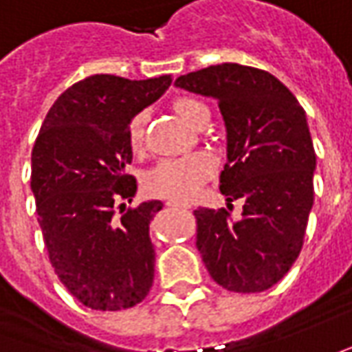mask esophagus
Listing matches in <instances>:
<instances>
[{"mask_svg":"<svg viewBox=\"0 0 352 352\" xmlns=\"http://www.w3.org/2000/svg\"><path fill=\"white\" fill-rule=\"evenodd\" d=\"M167 206L169 208H185V206H181V204H177V202H167Z\"/></svg>","mask_w":352,"mask_h":352,"instance_id":"obj_1","label":"esophagus"}]
</instances>
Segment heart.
Segmentation results:
<instances>
[{
	"label": "heart",
	"mask_w": 352,
	"mask_h": 352,
	"mask_svg": "<svg viewBox=\"0 0 352 352\" xmlns=\"http://www.w3.org/2000/svg\"><path fill=\"white\" fill-rule=\"evenodd\" d=\"M173 107L177 116L188 125H195L198 117L208 111L206 104L195 98H179ZM146 123H148V113L138 111L126 125V144L135 154L142 152L144 148ZM212 171H214V160L202 152L183 157H169L148 171L144 188L150 195L162 196L173 202H188L198 195L200 186L212 175Z\"/></svg>",
	"instance_id": "b5f03b06"
}]
</instances>
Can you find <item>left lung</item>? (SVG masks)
<instances>
[{"instance_id":"left-lung-1","label":"left lung","mask_w":352,"mask_h":352,"mask_svg":"<svg viewBox=\"0 0 352 352\" xmlns=\"http://www.w3.org/2000/svg\"><path fill=\"white\" fill-rule=\"evenodd\" d=\"M175 85L217 100L227 133L219 190L227 207L245 200L241 220H231L226 208L196 210V248L217 285L266 291L295 264L314 202L316 154L307 113L283 82L254 67L212 65Z\"/></svg>"}]
</instances>
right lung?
<instances>
[{
  "label": "right lung",
  "instance_id": "obj_1",
  "mask_svg": "<svg viewBox=\"0 0 352 352\" xmlns=\"http://www.w3.org/2000/svg\"><path fill=\"white\" fill-rule=\"evenodd\" d=\"M169 86L171 75L86 76L57 98L36 138L30 188L50 262L92 310L135 307L154 281L150 221L164 204L148 200L121 216L116 206L136 195L126 125Z\"/></svg>",
  "mask_w": 352,
  "mask_h": 352
}]
</instances>
